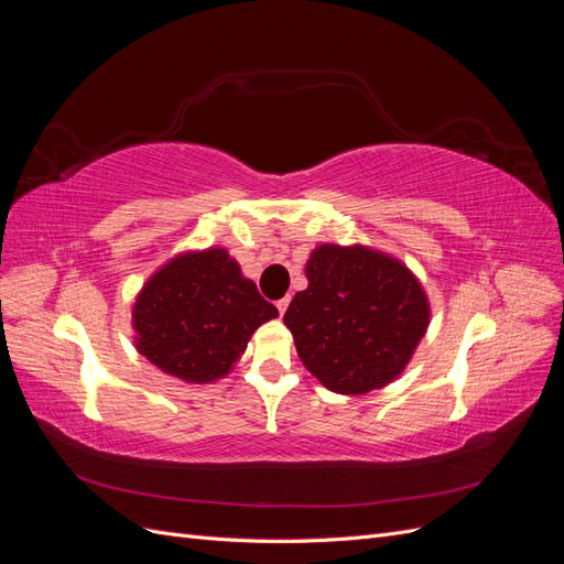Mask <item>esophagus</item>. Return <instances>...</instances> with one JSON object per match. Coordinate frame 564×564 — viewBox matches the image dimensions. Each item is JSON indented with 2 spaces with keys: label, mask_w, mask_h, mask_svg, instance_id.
Returning <instances> with one entry per match:
<instances>
[{
  "label": "esophagus",
  "mask_w": 564,
  "mask_h": 564,
  "mask_svg": "<svg viewBox=\"0 0 564 564\" xmlns=\"http://www.w3.org/2000/svg\"><path fill=\"white\" fill-rule=\"evenodd\" d=\"M275 305H278V311H280V315H284V313H286V308H289V296L280 299V301H278Z\"/></svg>",
  "instance_id": "1"
}]
</instances>
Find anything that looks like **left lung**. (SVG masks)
<instances>
[{
  "instance_id": "8db88e82",
  "label": "left lung",
  "mask_w": 564,
  "mask_h": 564,
  "mask_svg": "<svg viewBox=\"0 0 564 564\" xmlns=\"http://www.w3.org/2000/svg\"><path fill=\"white\" fill-rule=\"evenodd\" d=\"M305 278L308 289L284 313L305 369L340 395L395 381L431 322V303L414 272L365 245H319Z\"/></svg>"
}]
</instances>
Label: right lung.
<instances>
[{"label":"right lung","instance_id":"right-lung-1","mask_svg":"<svg viewBox=\"0 0 564 564\" xmlns=\"http://www.w3.org/2000/svg\"><path fill=\"white\" fill-rule=\"evenodd\" d=\"M278 317L232 256L212 247L166 261L135 296L133 344L169 377L185 383L224 379L251 334Z\"/></svg>","mask_w":564,"mask_h":564}]
</instances>
